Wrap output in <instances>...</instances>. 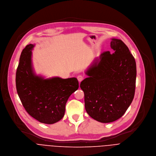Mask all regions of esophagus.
<instances>
[{
    "label": "esophagus",
    "instance_id": "1",
    "mask_svg": "<svg viewBox=\"0 0 156 156\" xmlns=\"http://www.w3.org/2000/svg\"><path fill=\"white\" fill-rule=\"evenodd\" d=\"M83 78H84V77H83V76H82V75H78L77 76V79H78L79 82H81L83 80Z\"/></svg>",
    "mask_w": 156,
    "mask_h": 156
}]
</instances>
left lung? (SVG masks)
Here are the masks:
<instances>
[{
  "instance_id": "obj_1",
  "label": "left lung",
  "mask_w": 156,
  "mask_h": 156,
  "mask_svg": "<svg viewBox=\"0 0 156 156\" xmlns=\"http://www.w3.org/2000/svg\"><path fill=\"white\" fill-rule=\"evenodd\" d=\"M110 46L113 53H101L86 71L88 77L80 83L87 112L101 123L122 117L131 104L136 89L134 57L120 39H112Z\"/></svg>"
}]
</instances>
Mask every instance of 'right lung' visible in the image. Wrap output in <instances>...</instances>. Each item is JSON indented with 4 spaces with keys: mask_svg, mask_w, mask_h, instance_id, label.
Returning <instances> with one entry per match:
<instances>
[{
    "mask_svg": "<svg viewBox=\"0 0 156 156\" xmlns=\"http://www.w3.org/2000/svg\"><path fill=\"white\" fill-rule=\"evenodd\" d=\"M34 45L23 50L16 71V84L19 97L26 112L39 122L53 124L63 117L66 103L78 90L76 78L44 79L35 75L31 56Z\"/></svg>",
    "mask_w": 156,
    "mask_h": 156,
    "instance_id": "add662e5",
    "label": "right lung"
}]
</instances>
